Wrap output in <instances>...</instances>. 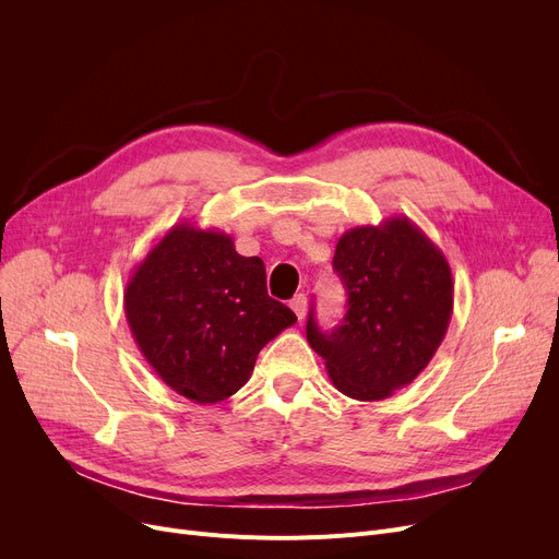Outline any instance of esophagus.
<instances>
[{
	"label": "esophagus",
	"instance_id": "34e87169",
	"mask_svg": "<svg viewBox=\"0 0 559 559\" xmlns=\"http://www.w3.org/2000/svg\"><path fill=\"white\" fill-rule=\"evenodd\" d=\"M306 306H308V301H306V297H304V295H297L295 299L289 301V308L295 310V314H297V319H299V321H304V317H306Z\"/></svg>",
	"mask_w": 559,
	"mask_h": 559
}]
</instances>
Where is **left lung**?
I'll use <instances>...</instances> for the list:
<instances>
[{
	"label": "left lung",
	"mask_w": 559,
	"mask_h": 559,
	"mask_svg": "<svg viewBox=\"0 0 559 559\" xmlns=\"http://www.w3.org/2000/svg\"><path fill=\"white\" fill-rule=\"evenodd\" d=\"M333 267L348 310L333 333H321L310 312L308 344L342 394L383 401L413 383L449 331V260L417 224L396 215L348 228L337 240Z\"/></svg>",
	"instance_id": "8db88e82"
}]
</instances>
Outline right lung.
Segmentation results:
<instances>
[{
    "mask_svg": "<svg viewBox=\"0 0 559 559\" xmlns=\"http://www.w3.org/2000/svg\"><path fill=\"white\" fill-rule=\"evenodd\" d=\"M124 312L156 376L199 405L238 392L260 348L297 321L267 295L258 255L245 258L230 235L188 222L174 224L133 270Z\"/></svg>",
    "mask_w": 559,
    "mask_h": 559,
    "instance_id": "1",
    "label": "right lung"
}]
</instances>
